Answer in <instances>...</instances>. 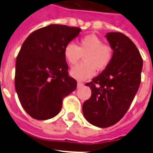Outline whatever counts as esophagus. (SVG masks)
<instances>
[{"mask_svg":"<svg viewBox=\"0 0 153 153\" xmlns=\"http://www.w3.org/2000/svg\"><path fill=\"white\" fill-rule=\"evenodd\" d=\"M83 86V83H82V82H80V81H78L77 82V87L78 88H79V87H81V86Z\"/></svg>","mask_w":153,"mask_h":153,"instance_id":"esophagus-1","label":"esophagus"}]
</instances>
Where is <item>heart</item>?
<instances>
[{"label":"heart","mask_w":153,"mask_h":153,"mask_svg":"<svg viewBox=\"0 0 153 153\" xmlns=\"http://www.w3.org/2000/svg\"><path fill=\"white\" fill-rule=\"evenodd\" d=\"M64 57L70 65H75L83 56L84 62L72 67L70 76L78 80H86L94 76L96 70L102 71L109 67L113 56V50L109 44H103L96 34L82 36L78 46L69 43L65 46Z\"/></svg>","instance_id":"heart-1"}]
</instances>
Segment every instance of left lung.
<instances>
[{"instance_id": "obj_1", "label": "left lung", "mask_w": 153, "mask_h": 153, "mask_svg": "<svg viewBox=\"0 0 153 153\" xmlns=\"http://www.w3.org/2000/svg\"><path fill=\"white\" fill-rule=\"evenodd\" d=\"M113 50L109 67L86 85L91 97L83 113L92 125L106 128L118 123L128 111L141 82L143 58L134 43L120 32L106 35Z\"/></svg>"}]
</instances>
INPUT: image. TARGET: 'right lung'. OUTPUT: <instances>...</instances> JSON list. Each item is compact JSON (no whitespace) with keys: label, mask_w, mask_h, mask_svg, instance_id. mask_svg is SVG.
<instances>
[{"label":"right lung","mask_w":153,"mask_h":153,"mask_svg":"<svg viewBox=\"0 0 153 153\" xmlns=\"http://www.w3.org/2000/svg\"><path fill=\"white\" fill-rule=\"evenodd\" d=\"M80 30L51 24L33 31L23 43L16 60L15 89L23 108L33 119L54 117L63 98L76 89L63 51Z\"/></svg>","instance_id":"right-lung-1"}]
</instances>
